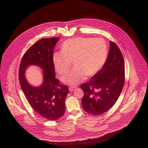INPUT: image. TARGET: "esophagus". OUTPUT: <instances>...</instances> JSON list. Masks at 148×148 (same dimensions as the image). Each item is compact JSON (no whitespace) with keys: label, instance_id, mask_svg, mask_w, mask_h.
Here are the masks:
<instances>
[{"label":"esophagus","instance_id":"obj_1","mask_svg":"<svg viewBox=\"0 0 148 148\" xmlns=\"http://www.w3.org/2000/svg\"><path fill=\"white\" fill-rule=\"evenodd\" d=\"M76 88H77V87H69V90H70V91L72 92V91H73L75 90V89H76Z\"/></svg>","mask_w":148,"mask_h":148}]
</instances>
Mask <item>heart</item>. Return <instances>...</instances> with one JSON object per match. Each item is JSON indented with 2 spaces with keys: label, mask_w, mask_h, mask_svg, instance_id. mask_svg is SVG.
Returning <instances> with one entry per match:
<instances>
[{
  "label": "heart",
  "mask_w": 148,
  "mask_h": 148,
  "mask_svg": "<svg viewBox=\"0 0 148 148\" xmlns=\"http://www.w3.org/2000/svg\"><path fill=\"white\" fill-rule=\"evenodd\" d=\"M61 51L54 54V67L60 74H64L69 71L73 62L75 67L61 78L71 86L78 85L86 75L95 74L104 65L108 55L107 44L99 38L69 39L62 44Z\"/></svg>",
  "instance_id": "heart-1"
}]
</instances>
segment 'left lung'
Returning a JSON list of instances; mask_svg holds the SVG:
<instances>
[{
	"instance_id": "1",
	"label": "left lung",
	"mask_w": 148,
	"mask_h": 148,
	"mask_svg": "<svg viewBox=\"0 0 148 148\" xmlns=\"http://www.w3.org/2000/svg\"><path fill=\"white\" fill-rule=\"evenodd\" d=\"M125 82V65L118 46L110 41L108 57L102 69L89 82L81 86L84 91L83 109L93 115H99L111 109L118 99Z\"/></svg>"
}]
</instances>
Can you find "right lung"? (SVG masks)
<instances>
[{
  "mask_svg": "<svg viewBox=\"0 0 148 148\" xmlns=\"http://www.w3.org/2000/svg\"><path fill=\"white\" fill-rule=\"evenodd\" d=\"M58 37L41 39L25 53L20 62L18 78L23 92L33 109L41 116L51 121L60 119L65 112V100L69 93L67 86L56 78L53 50ZM30 65L40 66L44 71V82L35 88L28 84L25 71Z\"/></svg>",
  "mask_w": 148,
  "mask_h": 148,
  "instance_id": "obj_1",
  "label": "right lung"
}]
</instances>
